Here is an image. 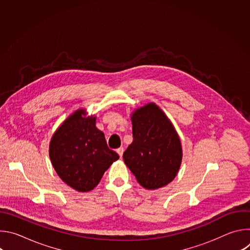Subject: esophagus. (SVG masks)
Returning a JSON list of instances; mask_svg holds the SVG:
<instances>
[{"mask_svg": "<svg viewBox=\"0 0 250 250\" xmlns=\"http://www.w3.org/2000/svg\"><path fill=\"white\" fill-rule=\"evenodd\" d=\"M117 152H118V154L120 155V157H122V156H123V153H124V147L118 148V149H117Z\"/></svg>", "mask_w": 250, "mask_h": 250, "instance_id": "esophagus-1", "label": "esophagus"}]
</instances>
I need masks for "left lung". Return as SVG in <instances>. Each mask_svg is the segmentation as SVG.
I'll return each mask as SVG.
<instances>
[{"label": "left lung", "instance_id": "left-lung-1", "mask_svg": "<svg viewBox=\"0 0 250 250\" xmlns=\"http://www.w3.org/2000/svg\"><path fill=\"white\" fill-rule=\"evenodd\" d=\"M132 144L124 152V161L137 182L146 189L166 186L176 177L182 161L179 135L154 103L131 115Z\"/></svg>", "mask_w": 250, "mask_h": 250}]
</instances>
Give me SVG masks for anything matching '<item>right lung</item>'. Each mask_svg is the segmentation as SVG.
Returning <instances> with one entry per match:
<instances>
[{
  "instance_id": "1",
  "label": "right lung",
  "mask_w": 250,
  "mask_h": 250,
  "mask_svg": "<svg viewBox=\"0 0 250 250\" xmlns=\"http://www.w3.org/2000/svg\"><path fill=\"white\" fill-rule=\"evenodd\" d=\"M74 112L57 128L49 145V157L62 181L78 192H89L104 171L120 158L110 149L104 134L96 127V117Z\"/></svg>"
}]
</instances>
